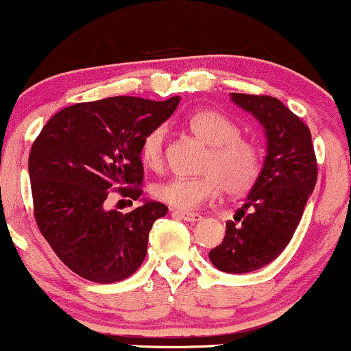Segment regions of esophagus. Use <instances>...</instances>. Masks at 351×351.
Instances as JSON below:
<instances>
[{"mask_svg": "<svg viewBox=\"0 0 351 351\" xmlns=\"http://www.w3.org/2000/svg\"><path fill=\"white\" fill-rule=\"evenodd\" d=\"M173 215L181 217V219L188 221V223H196V221L201 219V215L198 213H183V211H173Z\"/></svg>", "mask_w": 351, "mask_h": 351, "instance_id": "1", "label": "esophagus"}]
</instances>
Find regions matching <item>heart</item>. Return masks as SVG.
Instances as JSON below:
<instances>
[{
  "label": "heart",
  "mask_w": 351,
  "mask_h": 351,
  "mask_svg": "<svg viewBox=\"0 0 351 351\" xmlns=\"http://www.w3.org/2000/svg\"><path fill=\"white\" fill-rule=\"evenodd\" d=\"M188 127L199 140L209 145L201 170L195 178L175 176L153 184L156 199L180 211H191L216 199L221 191L231 196L247 193L263 173V152L251 140L241 136V127L228 115L211 108L189 115ZM167 134L156 127L143 136L140 156L152 170H160L165 162Z\"/></svg>",
  "instance_id": "1"
}]
</instances>
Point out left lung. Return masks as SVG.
Here are the masks:
<instances>
[{
	"label": "left lung",
	"mask_w": 351,
	"mask_h": 351,
	"mask_svg": "<svg viewBox=\"0 0 351 351\" xmlns=\"http://www.w3.org/2000/svg\"><path fill=\"white\" fill-rule=\"evenodd\" d=\"M239 107L264 125L267 156L259 180L223 243L209 251L219 271L245 274L272 263L291 243L317 183V158L308 127L271 95L231 94Z\"/></svg>",
	"instance_id": "8db88e82"
}]
</instances>
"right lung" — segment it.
<instances>
[{
	"mask_svg": "<svg viewBox=\"0 0 351 351\" xmlns=\"http://www.w3.org/2000/svg\"><path fill=\"white\" fill-rule=\"evenodd\" d=\"M140 97H108L62 108L43 127L29 153L34 219L56 256L84 279L112 284L136 272L148 234L168 213L147 201L134 211L106 208L112 191L143 193V136L178 107ZM128 199V201H130Z\"/></svg>",
	"mask_w": 351,
	"mask_h": 351,
	"instance_id": "right-lung-1",
	"label": "right lung"
}]
</instances>
